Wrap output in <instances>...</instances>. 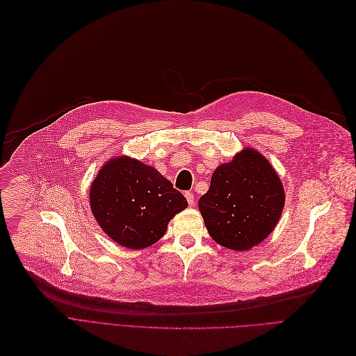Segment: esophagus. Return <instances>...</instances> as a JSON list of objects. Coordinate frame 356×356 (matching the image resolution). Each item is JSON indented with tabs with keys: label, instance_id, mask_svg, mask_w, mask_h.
<instances>
[{
	"label": "esophagus",
	"instance_id": "obj_1",
	"mask_svg": "<svg viewBox=\"0 0 356 356\" xmlns=\"http://www.w3.org/2000/svg\"><path fill=\"white\" fill-rule=\"evenodd\" d=\"M185 198H187V201H188V204L193 207L194 206V194L191 193V191H188V193H185Z\"/></svg>",
	"mask_w": 356,
	"mask_h": 356
}]
</instances>
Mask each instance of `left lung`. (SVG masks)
Instances as JSON below:
<instances>
[{
    "label": "left lung",
    "instance_id": "1",
    "mask_svg": "<svg viewBox=\"0 0 356 356\" xmlns=\"http://www.w3.org/2000/svg\"><path fill=\"white\" fill-rule=\"evenodd\" d=\"M284 204V187L274 166L252 147L217 166L209 191L198 200L213 241L232 250H248L268 238Z\"/></svg>",
    "mask_w": 356,
    "mask_h": 356
}]
</instances>
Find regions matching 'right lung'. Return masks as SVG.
<instances>
[{"label": "right lung", "mask_w": 356, "mask_h": 356, "mask_svg": "<svg viewBox=\"0 0 356 356\" xmlns=\"http://www.w3.org/2000/svg\"><path fill=\"white\" fill-rule=\"evenodd\" d=\"M91 211L108 238L129 249L156 243L185 197L154 166L118 156L99 169L90 188Z\"/></svg>", "instance_id": "right-lung-1"}]
</instances>
